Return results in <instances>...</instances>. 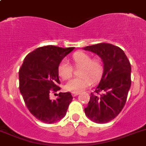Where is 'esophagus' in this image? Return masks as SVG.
Listing matches in <instances>:
<instances>
[{"instance_id":"esophagus-1","label":"esophagus","mask_w":146,"mask_h":146,"mask_svg":"<svg viewBox=\"0 0 146 146\" xmlns=\"http://www.w3.org/2000/svg\"><path fill=\"white\" fill-rule=\"evenodd\" d=\"M79 92H72V95H73V97H76V96H77V95H79Z\"/></svg>"}]
</instances>
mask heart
Returning a JSON list of instances; mask_svg holds the SVG:
<instances>
[{"mask_svg": "<svg viewBox=\"0 0 146 146\" xmlns=\"http://www.w3.org/2000/svg\"><path fill=\"white\" fill-rule=\"evenodd\" d=\"M75 66L80 67L79 77L74 78L65 85V89L72 92H80L100 80L103 73V65L98 58H92L84 52H76L72 56ZM58 75L64 80L69 79L73 74V68L66 61H62L58 68Z\"/></svg>", "mask_w": 146, "mask_h": 146, "instance_id": "obj_1", "label": "heart"}]
</instances>
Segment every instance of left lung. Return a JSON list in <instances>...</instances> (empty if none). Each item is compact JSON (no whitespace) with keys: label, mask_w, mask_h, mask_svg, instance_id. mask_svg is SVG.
<instances>
[{"label":"left lung","mask_w":146,"mask_h":146,"mask_svg":"<svg viewBox=\"0 0 146 146\" xmlns=\"http://www.w3.org/2000/svg\"><path fill=\"white\" fill-rule=\"evenodd\" d=\"M83 49L99 56L104 64L97 94L91 93L85 115L95 123H105L118 116L126 103L131 84L130 62L121 48L111 44H98Z\"/></svg>","instance_id":"8db88e82"}]
</instances>
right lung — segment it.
Instances as JSON below:
<instances>
[{
    "label": "right lung",
    "mask_w": 146,
    "mask_h": 146,
    "mask_svg": "<svg viewBox=\"0 0 146 146\" xmlns=\"http://www.w3.org/2000/svg\"><path fill=\"white\" fill-rule=\"evenodd\" d=\"M74 47L61 48L49 45L39 47L25 58L19 70L20 90L31 114L46 123H54L66 116L73 97L59 92L51 100L49 94L61 90L58 68Z\"/></svg>",
    "instance_id": "add662e5"
}]
</instances>
